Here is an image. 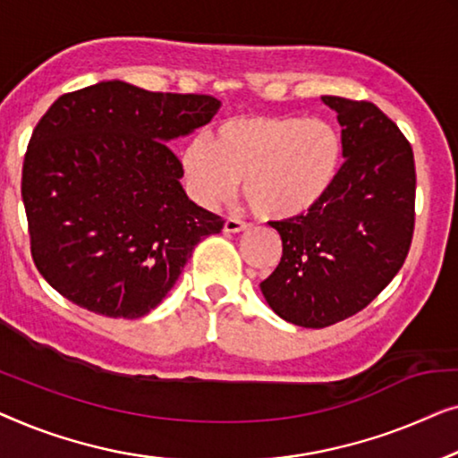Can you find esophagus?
<instances>
[{
  "label": "esophagus",
  "mask_w": 458,
  "mask_h": 458,
  "mask_svg": "<svg viewBox=\"0 0 458 458\" xmlns=\"http://www.w3.org/2000/svg\"><path fill=\"white\" fill-rule=\"evenodd\" d=\"M249 228H250L249 224L238 220V217H228V220L224 222V232H228V234H236V232H244Z\"/></svg>",
  "instance_id": "1"
}]
</instances>
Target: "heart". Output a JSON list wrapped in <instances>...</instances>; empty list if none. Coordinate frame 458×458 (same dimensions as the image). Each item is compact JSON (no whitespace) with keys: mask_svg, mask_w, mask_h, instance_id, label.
I'll return each mask as SVG.
<instances>
[{"mask_svg":"<svg viewBox=\"0 0 458 458\" xmlns=\"http://www.w3.org/2000/svg\"><path fill=\"white\" fill-rule=\"evenodd\" d=\"M180 162L199 203L222 201L242 180V197L257 216L284 220L305 214L330 191L343 162V140L319 118L234 115L209 137H192Z\"/></svg>","mask_w":458,"mask_h":458,"instance_id":"obj_1","label":"heart"}]
</instances>
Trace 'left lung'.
<instances>
[{"label":"left lung","mask_w":458,"mask_h":458,"mask_svg":"<svg viewBox=\"0 0 458 458\" xmlns=\"http://www.w3.org/2000/svg\"><path fill=\"white\" fill-rule=\"evenodd\" d=\"M343 126L338 176L305 214L272 222L282 259L261 282L267 305L302 327H327L365 309L407 259L415 228V159L371 101L326 95Z\"/></svg>","instance_id":"8db88e82"}]
</instances>
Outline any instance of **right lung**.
I'll list each match as a JSON object with an SVG mask.
<instances>
[{"mask_svg":"<svg viewBox=\"0 0 458 458\" xmlns=\"http://www.w3.org/2000/svg\"><path fill=\"white\" fill-rule=\"evenodd\" d=\"M220 99L98 82L54 101L29 140L22 201L38 274L87 311L143 318L224 220L192 203L167 140Z\"/></svg>","mask_w":458,"mask_h":458,"instance_id":"obj_1","label":"right lung"}]
</instances>
